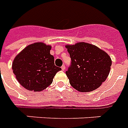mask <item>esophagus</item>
Returning a JSON list of instances; mask_svg holds the SVG:
<instances>
[{
  "label": "esophagus",
  "mask_w": 128,
  "mask_h": 128,
  "mask_svg": "<svg viewBox=\"0 0 128 128\" xmlns=\"http://www.w3.org/2000/svg\"><path fill=\"white\" fill-rule=\"evenodd\" d=\"M61 70H62V71H64V70H66V66H65V65H63V66H61Z\"/></svg>",
  "instance_id": "obj_1"
}]
</instances>
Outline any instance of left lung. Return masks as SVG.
Returning <instances> with one entry per match:
<instances>
[{
    "label": "left lung",
    "instance_id": "1",
    "mask_svg": "<svg viewBox=\"0 0 128 128\" xmlns=\"http://www.w3.org/2000/svg\"><path fill=\"white\" fill-rule=\"evenodd\" d=\"M71 64L66 71L70 83L82 92L97 89L106 80L112 60L109 55L95 45L78 42L66 45Z\"/></svg>",
    "mask_w": 128,
    "mask_h": 128
}]
</instances>
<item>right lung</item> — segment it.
Instances as JSON below:
<instances>
[{
	"instance_id": "right-lung-1",
	"label": "right lung",
	"mask_w": 128,
	"mask_h": 128,
	"mask_svg": "<svg viewBox=\"0 0 128 128\" xmlns=\"http://www.w3.org/2000/svg\"><path fill=\"white\" fill-rule=\"evenodd\" d=\"M51 46L36 42L20 52L14 58L12 70L17 80L25 89L41 91L50 86L61 68L54 65Z\"/></svg>"
}]
</instances>
